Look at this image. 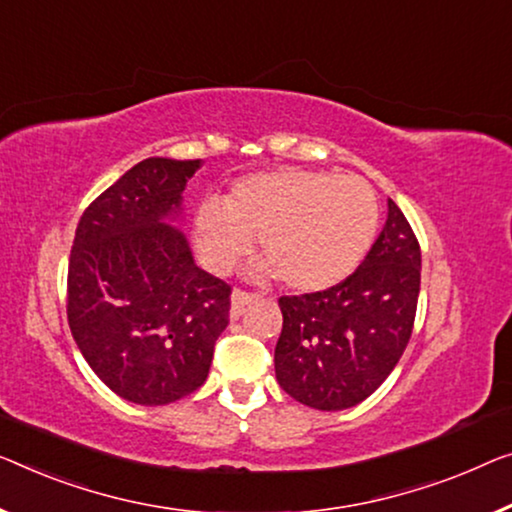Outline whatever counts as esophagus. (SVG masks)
Here are the masks:
<instances>
[{"label": "esophagus", "mask_w": 512, "mask_h": 512, "mask_svg": "<svg viewBox=\"0 0 512 512\" xmlns=\"http://www.w3.org/2000/svg\"><path fill=\"white\" fill-rule=\"evenodd\" d=\"M257 299L255 294H248V292H241V289H234L232 292V305H230V315L232 319H239L243 315V310L248 308L250 303H253Z\"/></svg>", "instance_id": "1"}]
</instances>
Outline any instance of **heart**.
<instances>
[{
    "mask_svg": "<svg viewBox=\"0 0 512 512\" xmlns=\"http://www.w3.org/2000/svg\"><path fill=\"white\" fill-rule=\"evenodd\" d=\"M379 204L361 177L276 170L234 183L223 204L195 213V243L204 264L227 273L259 239L266 259L257 278L280 276L296 292H322L352 273L375 241Z\"/></svg>",
    "mask_w": 512,
    "mask_h": 512,
    "instance_id": "b5f03b06",
    "label": "heart"
}]
</instances>
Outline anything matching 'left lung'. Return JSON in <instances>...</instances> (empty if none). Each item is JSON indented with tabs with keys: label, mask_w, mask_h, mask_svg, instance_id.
<instances>
[{
	"label": "left lung",
	"mask_w": 512,
	"mask_h": 512,
	"mask_svg": "<svg viewBox=\"0 0 512 512\" xmlns=\"http://www.w3.org/2000/svg\"><path fill=\"white\" fill-rule=\"evenodd\" d=\"M421 289V248L388 200L384 230L340 285L282 296L276 379L305 407L340 411L370 398L411 338Z\"/></svg>",
	"instance_id": "1"
}]
</instances>
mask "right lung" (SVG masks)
<instances>
[{
	"mask_svg": "<svg viewBox=\"0 0 512 512\" xmlns=\"http://www.w3.org/2000/svg\"><path fill=\"white\" fill-rule=\"evenodd\" d=\"M202 160L147 158L82 213L68 262V326L98 379L158 407L207 381L230 285L195 264L183 188Z\"/></svg>",
	"mask_w": 512,
	"mask_h": 512,
	"instance_id": "right-lung-1",
	"label": "right lung"
}]
</instances>
